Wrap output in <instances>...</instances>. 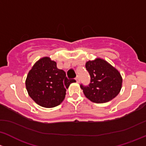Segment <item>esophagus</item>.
Here are the masks:
<instances>
[{"label":"esophagus","instance_id":"obj_1","mask_svg":"<svg viewBox=\"0 0 146 146\" xmlns=\"http://www.w3.org/2000/svg\"><path fill=\"white\" fill-rule=\"evenodd\" d=\"M75 79H76V82H77V83H79V80H80V79H79V76H76V77L75 78Z\"/></svg>","mask_w":146,"mask_h":146}]
</instances>
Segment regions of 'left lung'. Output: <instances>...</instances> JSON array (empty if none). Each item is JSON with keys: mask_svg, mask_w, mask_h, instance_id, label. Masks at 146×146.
Listing matches in <instances>:
<instances>
[{"mask_svg": "<svg viewBox=\"0 0 146 146\" xmlns=\"http://www.w3.org/2000/svg\"><path fill=\"white\" fill-rule=\"evenodd\" d=\"M91 76L88 86L81 85L86 97L93 103H104L115 98L120 92L122 77L119 72L109 62L100 58L86 63Z\"/></svg>", "mask_w": 146, "mask_h": 146, "instance_id": "left-lung-1", "label": "left lung"}]
</instances>
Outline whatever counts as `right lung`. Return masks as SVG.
<instances>
[{"mask_svg":"<svg viewBox=\"0 0 146 146\" xmlns=\"http://www.w3.org/2000/svg\"><path fill=\"white\" fill-rule=\"evenodd\" d=\"M74 79H68L62 70L57 67L49 57L38 60L29 72L25 85L29 96L40 106L46 108L59 106L64 100L66 89Z\"/></svg>","mask_w":146,"mask_h":146,"instance_id":"1","label":"right lung"}]
</instances>
